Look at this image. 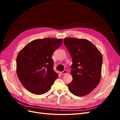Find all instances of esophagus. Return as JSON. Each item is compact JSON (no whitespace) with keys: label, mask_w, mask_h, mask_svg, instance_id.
Wrapping results in <instances>:
<instances>
[{"label":"esophagus","mask_w":120,"mask_h":120,"mask_svg":"<svg viewBox=\"0 0 120 120\" xmlns=\"http://www.w3.org/2000/svg\"><path fill=\"white\" fill-rule=\"evenodd\" d=\"M68 74V71L67 70H64L63 71L60 72V74L62 75H66Z\"/></svg>","instance_id":"34e87169"}]
</instances>
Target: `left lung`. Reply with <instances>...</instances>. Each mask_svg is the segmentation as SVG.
Masks as SVG:
<instances>
[{
  "instance_id": "1",
  "label": "left lung",
  "mask_w": 120,
  "mask_h": 120,
  "mask_svg": "<svg viewBox=\"0 0 120 120\" xmlns=\"http://www.w3.org/2000/svg\"><path fill=\"white\" fill-rule=\"evenodd\" d=\"M72 58L71 74L72 82L68 84L74 95L82 97L92 92L101 78L102 55L96 46L86 39H64Z\"/></svg>"
}]
</instances>
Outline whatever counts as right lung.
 Returning a JSON list of instances; mask_svg holds the SVG:
<instances>
[{
	"label": "right lung",
	"instance_id": "right-lung-1",
	"mask_svg": "<svg viewBox=\"0 0 120 120\" xmlns=\"http://www.w3.org/2000/svg\"><path fill=\"white\" fill-rule=\"evenodd\" d=\"M62 39H35L21 49L16 58V73L21 84L29 92L42 95L48 92L58 77L53 70L52 53Z\"/></svg>",
	"mask_w": 120,
	"mask_h": 120
}]
</instances>
